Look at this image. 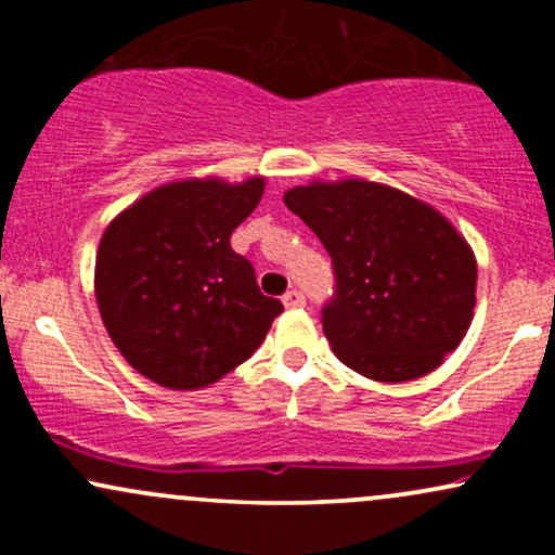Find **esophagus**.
<instances>
[{
  "mask_svg": "<svg viewBox=\"0 0 555 555\" xmlns=\"http://www.w3.org/2000/svg\"><path fill=\"white\" fill-rule=\"evenodd\" d=\"M282 302H284V308H305V295L297 289H289L282 297Z\"/></svg>",
  "mask_w": 555,
  "mask_h": 555,
  "instance_id": "1",
  "label": "esophagus"
}]
</instances>
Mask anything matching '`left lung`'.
<instances>
[{
    "label": "left lung",
    "mask_w": 555,
    "mask_h": 555,
    "mask_svg": "<svg viewBox=\"0 0 555 555\" xmlns=\"http://www.w3.org/2000/svg\"><path fill=\"white\" fill-rule=\"evenodd\" d=\"M334 260L336 292L323 334L365 378H423L460 347L473 323L477 260L428 203L367 180L310 182L284 193Z\"/></svg>",
    "instance_id": "obj_1"
}]
</instances>
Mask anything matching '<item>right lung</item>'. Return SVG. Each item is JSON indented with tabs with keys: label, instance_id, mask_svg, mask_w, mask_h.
<instances>
[{
	"label": "right lung",
	"instance_id": "right-lung-1",
	"mask_svg": "<svg viewBox=\"0 0 555 555\" xmlns=\"http://www.w3.org/2000/svg\"><path fill=\"white\" fill-rule=\"evenodd\" d=\"M263 188V177L167 182L101 234L93 279L101 321L154 384L175 391L216 384L256 352L284 310L229 245Z\"/></svg>",
	"mask_w": 555,
	"mask_h": 555
}]
</instances>
